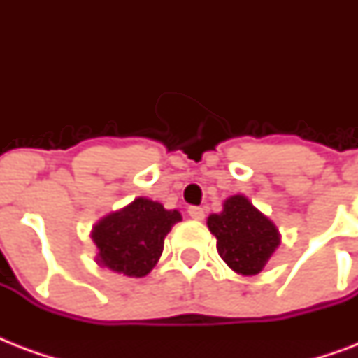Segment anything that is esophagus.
Segmentation results:
<instances>
[{
	"instance_id": "34e87169",
	"label": "esophagus",
	"mask_w": 358,
	"mask_h": 358,
	"mask_svg": "<svg viewBox=\"0 0 358 358\" xmlns=\"http://www.w3.org/2000/svg\"><path fill=\"white\" fill-rule=\"evenodd\" d=\"M187 213H189V217L195 219V221H202V219H204V210L199 206H189Z\"/></svg>"
}]
</instances>
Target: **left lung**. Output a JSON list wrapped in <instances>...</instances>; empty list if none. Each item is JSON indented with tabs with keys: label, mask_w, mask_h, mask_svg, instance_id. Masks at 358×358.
<instances>
[{
	"label": "left lung",
	"mask_w": 358,
	"mask_h": 358,
	"mask_svg": "<svg viewBox=\"0 0 358 358\" xmlns=\"http://www.w3.org/2000/svg\"><path fill=\"white\" fill-rule=\"evenodd\" d=\"M208 229L217 238V252L238 275H258L280 245V232L245 195L223 202V212L212 213Z\"/></svg>",
	"instance_id": "1"
}]
</instances>
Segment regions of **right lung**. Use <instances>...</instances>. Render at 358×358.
I'll list each match as a JSON object with an SVG mask.
<instances>
[{
  "instance_id": "1",
  "label": "right lung",
  "mask_w": 358,
  "mask_h": 358,
  "mask_svg": "<svg viewBox=\"0 0 358 358\" xmlns=\"http://www.w3.org/2000/svg\"><path fill=\"white\" fill-rule=\"evenodd\" d=\"M178 221H182L178 210H165L157 201L137 196L92 227L94 260L100 267L124 277H145L157 264L165 236Z\"/></svg>"
}]
</instances>
